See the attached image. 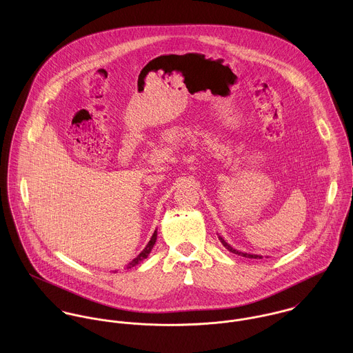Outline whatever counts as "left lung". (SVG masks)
I'll use <instances>...</instances> for the list:
<instances>
[{
	"label": "left lung",
	"instance_id": "left-lung-1",
	"mask_svg": "<svg viewBox=\"0 0 353 353\" xmlns=\"http://www.w3.org/2000/svg\"><path fill=\"white\" fill-rule=\"evenodd\" d=\"M219 239H220V242L223 243V246L228 250V252H234V254H238V255H242V256H246V258H255V259H261L262 258V255H256V254H249V252H238V250H235L234 248H231L221 236H219Z\"/></svg>",
	"mask_w": 353,
	"mask_h": 353
}]
</instances>
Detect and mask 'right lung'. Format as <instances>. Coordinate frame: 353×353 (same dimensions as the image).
<instances>
[{
    "label": "right lung",
    "instance_id": "1",
    "mask_svg": "<svg viewBox=\"0 0 353 353\" xmlns=\"http://www.w3.org/2000/svg\"><path fill=\"white\" fill-rule=\"evenodd\" d=\"M156 238H157V230H154V232H153V235H152L151 241L148 242V245L145 246V249L143 250V252H140L133 261H130L129 263H128V269H132L133 266H136V265H139L143 259H145L148 255H150V252H151L152 249H153V246H154V242H156Z\"/></svg>",
    "mask_w": 353,
    "mask_h": 353
}]
</instances>
